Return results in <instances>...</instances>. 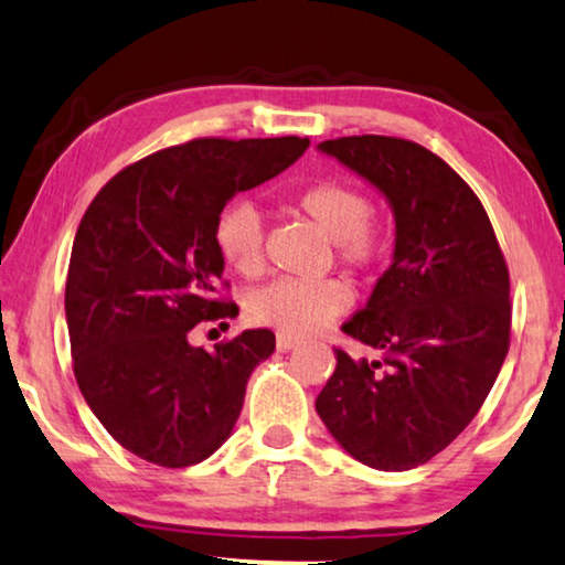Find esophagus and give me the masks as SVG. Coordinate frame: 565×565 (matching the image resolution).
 <instances>
[{"label": "esophagus", "mask_w": 565, "mask_h": 565, "mask_svg": "<svg viewBox=\"0 0 565 565\" xmlns=\"http://www.w3.org/2000/svg\"><path fill=\"white\" fill-rule=\"evenodd\" d=\"M298 347V339L290 337V333H277V349L280 351H290Z\"/></svg>", "instance_id": "obj_1"}]
</instances>
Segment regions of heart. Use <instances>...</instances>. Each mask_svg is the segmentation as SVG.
Instances as JSON below:
<instances>
[{"instance_id":"obj_1","label":"heart","mask_w":565,"mask_h":565,"mask_svg":"<svg viewBox=\"0 0 565 565\" xmlns=\"http://www.w3.org/2000/svg\"><path fill=\"white\" fill-rule=\"evenodd\" d=\"M296 209L337 244L347 265H366L377 257L380 234L370 224L372 203L359 188L321 181L298 193ZM216 247L224 263L242 277H259L265 267L263 216L249 203H232L216 222ZM349 290L339 280H280L255 290L247 316L267 329L302 337L321 329L349 306Z\"/></svg>"}]
</instances>
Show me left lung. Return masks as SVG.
Masks as SVG:
<instances>
[{
    "mask_svg": "<svg viewBox=\"0 0 565 565\" xmlns=\"http://www.w3.org/2000/svg\"><path fill=\"white\" fill-rule=\"evenodd\" d=\"M318 152L377 188L395 216L392 265L343 323L374 359L337 349L316 411L372 469H415L479 413L510 349V273L489 216L438 154L397 137L326 140Z\"/></svg>",
    "mask_w": 565,
    "mask_h": 565,
    "instance_id": "8db88e82",
    "label": "left lung"
}]
</instances>
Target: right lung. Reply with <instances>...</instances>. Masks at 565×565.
<instances>
[{"instance_id": "add662e5", "label": "right lung", "mask_w": 565, "mask_h": 565, "mask_svg": "<svg viewBox=\"0 0 565 565\" xmlns=\"http://www.w3.org/2000/svg\"><path fill=\"white\" fill-rule=\"evenodd\" d=\"M306 147L300 137L168 147L114 175L81 218L65 280L73 372L129 454L181 469L232 436L275 333L249 329L211 351L188 333L232 316V302L214 298L224 206L280 175Z\"/></svg>"}]
</instances>
